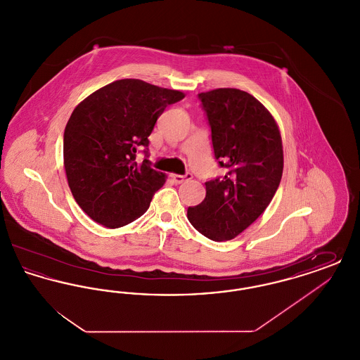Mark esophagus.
Returning a JSON list of instances; mask_svg holds the SVG:
<instances>
[{
    "label": "esophagus",
    "mask_w": 360,
    "mask_h": 360,
    "mask_svg": "<svg viewBox=\"0 0 360 360\" xmlns=\"http://www.w3.org/2000/svg\"><path fill=\"white\" fill-rule=\"evenodd\" d=\"M190 178H191V174H190V172H186L185 175H179V174H172V182H175V184H182L184 181L190 179Z\"/></svg>",
    "instance_id": "1"
}]
</instances>
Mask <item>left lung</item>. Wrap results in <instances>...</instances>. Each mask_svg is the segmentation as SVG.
Returning <instances> with one entry per match:
<instances>
[{"label": "left lung", "mask_w": 360, "mask_h": 360, "mask_svg": "<svg viewBox=\"0 0 360 360\" xmlns=\"http://www.w3.org/2000/svg\"><path fill=\"white\" fill-rule=\"evenodd\" d=\"M214 158L225 175L206 181L205 200L188 209L190 224L207 239H233L271 202L283 172L279 128L255 97L239 89L200 93Z\"/></svg>", "instance_id": "obj_1"}]
</instances>
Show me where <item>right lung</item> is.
I'll return each mask as SVG.
<instances>
[{
	"label": "right lung",
	"instance_id": "obj_1",
	"mask_svg": "<svg viewBox=\"0 0 360 360\" xmlns=\"http://www.w3.org/2000/svg\"><path fill=\"white\" fill-rule=\"evenodd\" d=\"M184 97L178 90L120 79L74 109L63 135L65 170L77 204L91 220L119 228L147 212L166 182L148 160V136L167 105ZM139 148L146 155L140 165Z\"/></svg>",
	"mask_w": 360,
	"mask_h": 360
}]
</instances>
